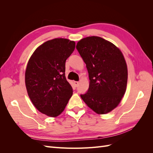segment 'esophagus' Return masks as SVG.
Here are the masks:
<instances>
[{
	"label": "esophagus",
	"instance_id": "1",
	"mask_svg": "<svg viewBox=\"0 0 153 153\" xmlns=\"http://www.w3.org/2000/svg\"><path fill=\"white\" fill-rule=\"evenodd\" d=\"M78 84H79V83H78V82H76V81L74 82V84H75V87H77L78 85Z\"/></svg>",
	"mask_w": 153,
	"mask_h": 153
}]
</instances>
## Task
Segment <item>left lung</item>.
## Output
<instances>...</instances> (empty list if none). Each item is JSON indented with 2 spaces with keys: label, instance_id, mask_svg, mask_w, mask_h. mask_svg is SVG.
I'll return each mask as SVG.
<instances>
[{
  "label": "left lung",
  "instance_id": "left-lung-1",
  "mask_svg": "<svg viewBox=\"0 0 153 153\" xmlns=\"http://www.w3.org/2000/svg\"><path fill=\"white\" fill-rule=\"evenodd\" d=\"M76 48L86 64L90 80L87 92L80 94L82 99L97 114L110 112L126 92L128 69L122 52L98 36L81 39Z\"/></svg>",
  "mask_w": 153,
  "mask_h": 153
}]
</instances>
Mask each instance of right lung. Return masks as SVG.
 <instances>
[{
    "label": "right lung",
    "mask_w": 153,
    "mask_h": 153,
    "mask_svg": "<svg viewBox=\"0 0 153 153\" xmlns=\"http://www.w3.org/2000/svg\"><path fill=\"white\" fill-rule=\"evenodd\" d=\"M75 41L56 38L44 43L32 55L25 71L27 93L40 112L57 117L73 94L65 76V63L75 50Z\"/></svg>",
    "instance_id": "obj_1"
}]
</instances>
